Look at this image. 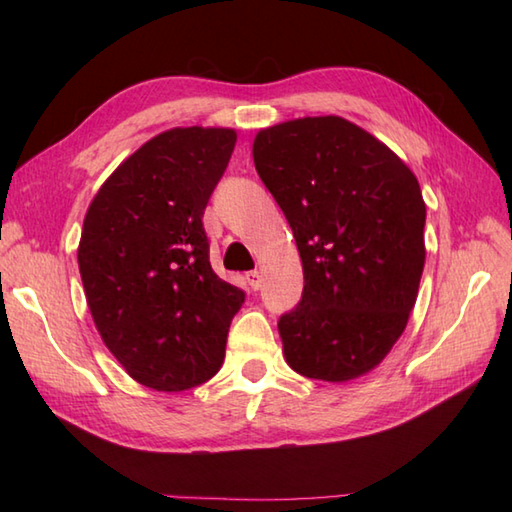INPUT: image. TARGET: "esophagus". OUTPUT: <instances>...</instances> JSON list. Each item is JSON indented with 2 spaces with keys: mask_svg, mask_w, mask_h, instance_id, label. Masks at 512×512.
<instances>
[{
  "mask_svg": "<svg viewBox=\"0 0 512 512\" xmlns=\"http://www.w3.org/2000/svg\"><path fill=\"white\" fill-rule=\"evenodd\" d=\"M246 281H248V286H250V288H253V290H259V288H262L264 275L259 273V270H250V273H246Z\"/></svg>",
  "mask_w": 512,
  "mask_h": 512,
  "instance_id": "obj_1",
  "label": "esophagus"
}]
</instances>
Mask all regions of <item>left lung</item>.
I'll use <instances>...</instances> for the list:
<instances>
[{
    "mask_svg": "<svg viewBox=\"0 0 512 512\" xmlns=\"http://www.w3.org/2000/svg\"><path fill=\"white\" fill-rule=\"evenodd\" d=\"M253 160L292 228L306 281L299 306L277 323L286 363L325 383L369 374L418 299L427 255L418 178L341 116L259 129Z\"/></svg>",
    "mask_w": 512,
    "mask_h": 512,
    "instance_id": "1",
    "label": "left lung"
}]
</instances>
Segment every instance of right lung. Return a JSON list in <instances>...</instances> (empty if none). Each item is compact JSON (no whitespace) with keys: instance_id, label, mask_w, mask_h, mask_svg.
<instances>
[{"instance_id":"right-lung-1","label":"right lung","mask_w":512,"mask_h":512,"mask_svg":"<svg viewBox=\"0 0 512 512\" xmlns=\"http://www.w3.org/2000/svg\"><path fill=\"white\" fill-rule=\"evenodd\" d=\"M231 127H173L125 158L85 213L79 270L96 330L136 383L184 391L222 367L244 292L217 277L202 215Z\"/></svg>"}]
</instances>
